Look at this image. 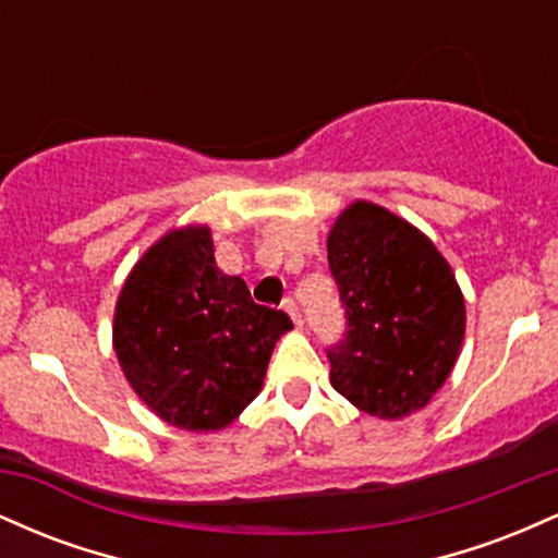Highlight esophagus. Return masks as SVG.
<instances>
[{
  "label": "esophagus",
  "mask_w": 558,
  "mask_h": 558,
  "mask_svg": "<svg viewBox=\"0 0 558 558\" xmlns=\"http://www.w3.org/2000/svg\"><path fill=\"white\" fill-rule=\"evenodd\" d=\"M283 310L288 312V317L293 319V325H296V328H301V312H299V304L293 299H286L283 301Z\"/></svg>",
  "instance_id": "obj_1"
}]
</instances>
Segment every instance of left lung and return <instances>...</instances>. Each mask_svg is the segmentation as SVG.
Returning a JSON list of instances; mask_svg holds the SVG:
<instances>
[{"label": "left lung", "instance_id": "obj_1", "mask_svg": "<svg viewBox=\"0 0 558 558\" xmlns=\"http://www.w3.org/2000/svg\"><path fill=\"white\" fill-rule=\"evenodd\" d=\"M349 330L328 351L330 386L377 420L427 407L462 351V288L435 243L390 209L349 204L328 233Z\"/></svg>", "mask_w": 558, "mask_h": 558}]
</instances>
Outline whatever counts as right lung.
I'll return each mask as SVG.
<instances>
[{
  "label": "right lung",
  "mask_w": 558,
  "mask_h": 558,
  "mask_svg": "<svg viewBox=\"0 0 558 558\" xmlns=\"http://www.w3.org/2000/svg\"><path fill=\"white\" fill-rule=\"evenodd\" d=\"M280 310L254 304L239 275L215 262L207 226L172 228L120 288L112 349L125 380L159 420L191 433L228 427L259 396Z\"/></svg>",
  "instance_id": "obj_1"
}]
</instances>
